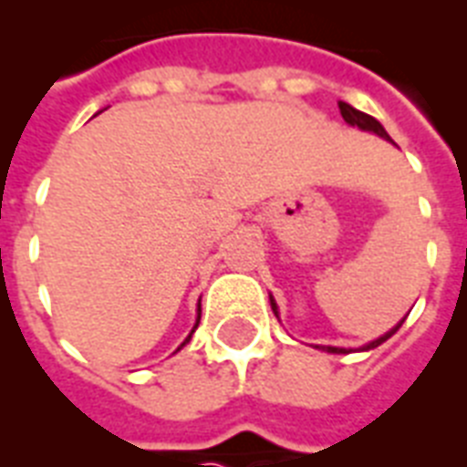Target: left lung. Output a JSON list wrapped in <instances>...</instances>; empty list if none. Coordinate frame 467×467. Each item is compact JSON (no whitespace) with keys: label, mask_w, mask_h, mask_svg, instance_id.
Listing matches in <instances>:
<instances>
[{"label":"left lung","mask_w":467,"mask_h":467,"mask_svg":"<svg viewBox=\"0 0 467 467\" xmlns=\"http://www.w3.org/2000/svg\"><path fill=\"white\" fill-rule=\"evenodd\" d=\"M339 111H341V119L347 120L348 126L358 128V130H368V133L378 135V138H383V140H390V135L385 133V128L380 126V123H378V120L373 119V116H368V113L358 111V109H354V106L347 104V101H339ZM269 300H271V310H274V315H276V317H278L276 300H274V296H269ZM402 322H405V319H400L398 325L392 327L390 332H385L383 337H378V339L368 341V344H363L361 351H370V348L380 347L383 341H388L392 337V334L398 332L400 327H402ZM317 348H322V351H329V354H348V351H354V348H341V347H317Z\"/></svg>","instance_id":"obj_1"}]
</instances>
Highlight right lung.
<instances>
[{
  "mask_svg": "<svg viewBox=\"0 0 467 467\" xmlns=\"http://www.w3.org/2000/svg\"><path fill=\"white\" fill-rule=\"evenodd\" d=\"M198 322H201V303H198V317H196V325H193V329H191V334L196 332V327H198ZM191 334H189V337H186V339H183V344H182V347H179V348H183V347H186V344H189V339H191ZM179 348H176V351H179Z\"/></svg>",
  "mask_w": 467,
  "mask_h": 467,
  "instance_id": "right-lung-1",
  "label": "right lung"
}]
</instances>
